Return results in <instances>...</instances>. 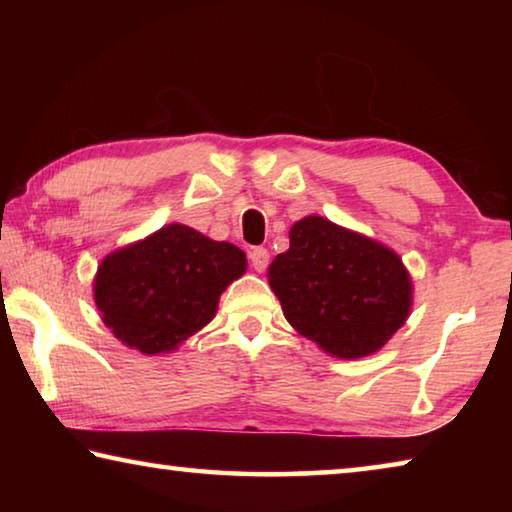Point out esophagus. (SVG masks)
<instances>
[{"label": "esophagus", "mask_w": 512, "mask_h": 512, "mask_svg": "<svg viewBox=\"0 0 512 512\" xmlns=\"http://www.w3.org/2000/svg\"><path fill=\"white\" fill-rule=\"evenodd\" d=\"M268 257H271V255H268L266 248H253V250H250V266H253L257 273H262L264 268L268 266Z\"/></svg>", "instance_id": "obj_1"}]
</instances>
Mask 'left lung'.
<instances>
[{
  "instance_id": "left-lung-1",
  "label": "left lung",
  "mask_w": 512,
  "mask_h": 512,
  "mask_svg": "<svg viewBox=\"0 0 512 512\" xmlns=\"http://www.w3.org/2000/svg\"><path fill=\"white\" fill-rule=\"evenodd\" d=\"M289 244L268 284L289 325L329 357H370L406 323L413 280L393 248L318 214L291 225Z\"/></svg>"
}]
</instances>
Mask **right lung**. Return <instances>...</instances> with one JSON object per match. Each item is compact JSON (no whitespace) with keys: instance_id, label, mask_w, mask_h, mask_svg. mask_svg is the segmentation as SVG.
<instances>
[{"instance_id":"1","label":"right lung","mask_w":512,"mask_h":512,"mask_svg":"<svg viewBox=\"0 0 512 512\" xmlns=\"http://www.w3.org/2000/svg\"><path fill=\"white\" fill-rule=\"evenodd\" d=\"M246 266V253L235 244L169 223L101 259L94 305L128 348L167 354L210 323L221 293Z\"/></svg>"}]
</instances>
